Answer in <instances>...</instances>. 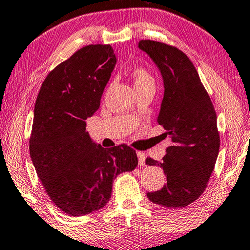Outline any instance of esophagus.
<instances>
[{
  "mask_svg": "<svg viewBox=\"0 0 250 250\" xmlns=\"http://www.w3.org/2000/svg\"><path fill=\"white\" fill-rule=\"evenodd\" d=\"M137 156H138V162L139 165L144 167L145 165V160H146V154L144 152H137Z\"/></svg>",
  "mask_w": 250,
  "mask_h": 250,
  "instance_id": "1",
  "label": "esophagus"
}]
</instances>
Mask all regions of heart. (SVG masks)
I'll list each match as a JSON object with an SVG mask.
<instances>
[{
	"instance_id": "heart-1",
	"label": "heart",
	"mask_w": 250,
	"mask_h": 250,
	"mask_svg": "<svg viewBox=\"0 0 250 250\" xmlns=\"http://www.w3.org/2000/svg\"><path fill=\"white\" fill-rule=\"evenodd\" d=\"M133 80H135V88L144 86H155V79L148 70L143 66H137L132 72Z\"/></svg>"
}]
</instances>
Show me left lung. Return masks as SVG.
Wrapping results in <instances>:
<instances>
[{
  "mask_svg": "<svg viewBox=\"0 0 250 250\" xmlns=\"http://www.w3.org/2000/svg\"><path fill=\"white\" fill-rule=\"evenodd\" d=\"M163 79L164 95L157 124L172 145L163 162L146 160L167 175L161 190L148 192L150 202L167 207H185L205 190L220 149L216 113L192 62L177 47L155 41H140Z\"/></svg>",
  "mask_w": 250,
  "mask_h": 250,
  "instance_id": "left-lung-1",
  "label": "left lung"
}]
</instances>
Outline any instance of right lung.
Here are the masks:
<instances>
[{
    "label": "right lung",
    "mask_w": 250,
    "mask_h": 250,
    "mask_svg": "<svg viewBox=\"0 0 250 250\" xmlns=\"http://www.w3.org/2000/svg\"><path fill=\"white\" fill-rule=\"evenodd\" d=\"M115 63L111 45L80 48L48 73L35 103L31 161L52 202L70 216L104 207L117 175L138 164L131 147L102 148L86 131Z\"/></svg>",
    "instance_id": "1"
}]
</instances>
